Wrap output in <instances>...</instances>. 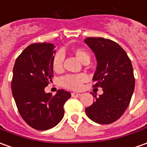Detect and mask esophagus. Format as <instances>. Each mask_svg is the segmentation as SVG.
Segmentation results:
<instances>
[{
    "label": "esophagus",
    "instance_id": "esophagus-1",
    "mask_svg": "<svg viewBox=\"0 0 147 147\" xmlns=\"http://www.w3.org/2000/svg\"><path fill=\"white\" fill-rule=\"evenodd\" d=\"M80 93H76V92H71V96L72 97H79V96H80Z\"/></svg>",
    "mask_w": 147,
    "mask_h": 147
}]
</instances>
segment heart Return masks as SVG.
<instances>
[{"instance_id": "obj_1", "label": "heart", "mask_w": 147, "mask_h": 147, "mask_svg": "<svg viewBox=\"0 0 147 147\" xmlns=\"http://www.w3.org/2000/svg\"><path fill=\"white\" fill-rule=\"evenodd\" d=\"M71 52L75 56L83 63H87L90 59V55L84 48L76 47L71 50ZM63 54L59 51L53 56L51 66L54 71L57 73L61 72L63 69ZM88 80V76L85 74H78V75H67L62 78L61 84L62 86L70 90H80L84 83Z\"/></svg>"}]
</instances>
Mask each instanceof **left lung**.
Returning a JSON list of instances; mask_svg holds the SVG:
<instances>
[{"mask_svg": "<svg viewBox=\"0 0 147 147\" xmlns=\"http://www.w3.org/2000/svg\"><path fill=\"white\" fill-rule=\"evenodd\" d=\"M84 41L97 60L93 88L100 87L104 91L99 97L95 96V101L85 112L96 123L111 124L123 115L132 97L135 86L132 63L121 47L112 40L87 38Z\"/></svg>", "mask_w": 147, "mask_h": 147, "instance_id": "8db88e82", "label": "left lung"}]
</instances>
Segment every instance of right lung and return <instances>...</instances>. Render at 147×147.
<instances>
[{
	"label": "right lung",
	"mask_w": 147,
	"mask_h": 147,
	"mask_svg": "<svg viewBox=\"0 0 147 147\" xmlns=\"http://www.w3.org/2000/svg\"><path fill=\"white\" fill-rule=\"evenodd\" d=\"M54 45L28 46L15 61L11 82L12 93L20 115L37 130L53 128L64 115L63 105L71 93L59 90L55 96L44 88L52 81Z\"/></svg>",
	"instance_id": "1"
}]
</instances>
